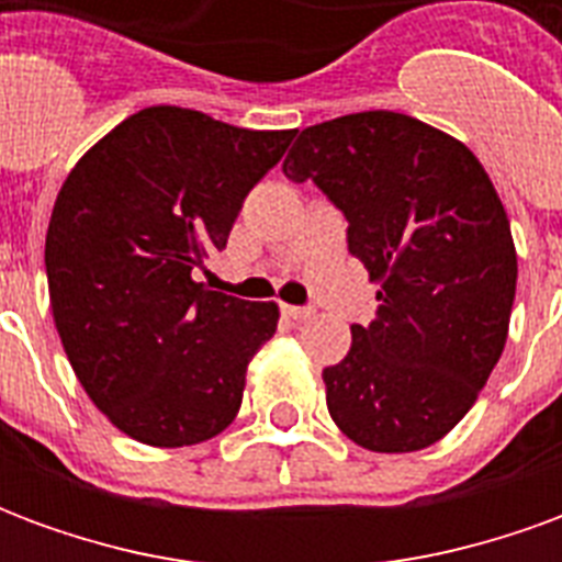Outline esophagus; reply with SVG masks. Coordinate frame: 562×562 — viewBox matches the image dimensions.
Masks as SVG:
<instances>
[{"instance_id":"obj_1","label":"esophagus","mask_w":562,"mask_h":562,"mask_svg":"<svg viewBox=\"0 0 562 562\" xmlns=\"http://www.w3.org/2000/svg\"><path fill=\"white\" fill-rule=\"evenodd\" d=\"M282 313L294 322H306V318H313V310L310 306H292V304H282Z\"/></svg>"}]
</instances>
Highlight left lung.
I'll list each match as a JSON object with an SVG mask.
<instances>
[{
	"mask_svg": "<svg viewBox=\"0 0 562 562\" xmlns=\"http://www.w3.org/2000/svg\"><path fill=\"white\" fill-rule=\"evenodd\" d=\"M282 173L313 183L349 222V252L379 282L370 325L325 367L334 424L382 454L439 442L470 413L503 355L518 256L482 161L394 111L304 128Z\"/></svg>",
	"mask_w": 562,
	"mask_h": 562,
	"instance_id": "8db88e82",
	"label": "left lung"
}]
</instances>
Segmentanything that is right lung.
Listing matches in <instances>:
<instances>
[{
  "label": "right lung",
  "mask_w": 562,
  "mask_h": 562,
  "mask_svg": "<svg viewBox=\"0 0 562 562\" xmlns=\"http://www.w3.org/2000/svg\"><path fill=\"white\" fill-rule=\"evenodd\" d=\"M292 138L156 104L87 149L56 195L44 265L59 340L90 401L144 446H195L240 409L280 306L192 273Z\"/></svg>",
  "instance_id": "1"
}]
</instances>
